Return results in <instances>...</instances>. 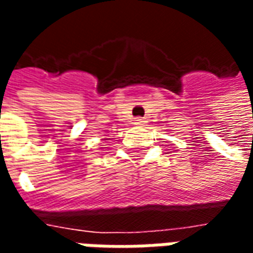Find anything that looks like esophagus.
I'll return each instance as SVG.
<instances>
[{"instance_id":"34e87169","label":"esophagus","mask_w":253,"mask_h":253,"mask_svg":"<svg viewBox=\"0 0 253 253\" xmlns=\"http://www.w3.org/2000/svg\"><path fill=\"white\" fill-rule=\"evenodd\" d=\"M143 123H145V121L141 119V118H137V119H135V125H143Z\"/></svg>"}]
</instances>
